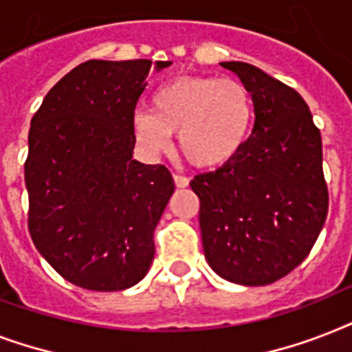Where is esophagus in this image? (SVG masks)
Masks as SVG:
<instances>
[{"instance_id":"obj_1","label":"esophagus","mask_w":352,"mask_h":352,"mask_svg":"<svg viewBox=\"0 0 352 352\" xmlns=\"http://www.w3.org/2000/svg\"><path fill=\"white\" fill-rule=\"evenodd\" d=\"M173 181H175L177 188H188V186H190V179H188V177H184V175H179V173H177V175H173Z\"/></svg>"}]
</instances>
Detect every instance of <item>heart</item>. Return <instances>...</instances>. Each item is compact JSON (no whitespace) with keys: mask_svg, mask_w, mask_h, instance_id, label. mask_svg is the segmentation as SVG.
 Segmentation results:
<instances>
[{"mask_svg":"<svg viewBox=\"0 0 352 352\" xmlns=\"http://www.w3.org/2000/svg\"><path fill=\"white\" fill-rule=\"evenodd\" d=\"M250 91L237 80L219 76H179L151 96V113L131 118L137 142L149 155L170 148L179 133V149L197 168H221L241 153L254 126Z\"/></svg>","mask_w":352,"mask_h":352,"instance_id":"obj_1","label":"heart"}]
</instances>
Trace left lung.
I'll use <instances>...</instances> for the list:
<instances>
[{
  "label": "left lung",
  "instance_id": "obj_1",
  "mask_svg": "<svg viewBox=\"0 0 352 352\" xmlns=\"http://www.w3.org/2000/svg\"><path fill=\"white\" fill-rule=\"evenodd\" d=\"M254 100V129L232 162L199 173L206 261L232 283L285 278L316 243L327 219L322 135L300 93L245 62H223Z\"/></svg>",
  "mask_w": 352,
  "mask_h": 352
}]
</instances>
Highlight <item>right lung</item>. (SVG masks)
<instances>
[{
    "instance_id": "1",
    "label": "right lung",
    "mask_w": 352,
    "mask_h": 352,
    "mask_svg": "<svg viewBox=\"0 0 352 352\" xmlns=\"http://www.w3.org/2000/svg\"><path fill=\"white\" fill-rule=\"evenodd\" d=\"M149 71L151 60L80 63L30 120V237L47 263L82 289H129L153 261L155 226L175 184L166 166L133 160L131 118Z\"/></svg>"
}]
</instances>
